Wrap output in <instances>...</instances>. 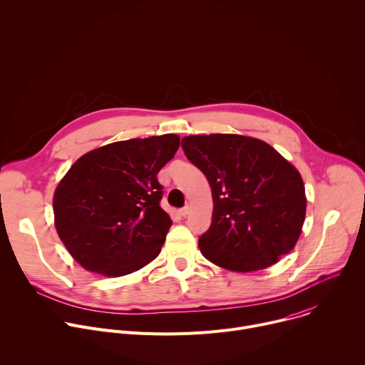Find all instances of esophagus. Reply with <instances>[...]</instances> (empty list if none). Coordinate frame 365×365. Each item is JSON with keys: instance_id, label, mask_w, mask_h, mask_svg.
I'll use <instances>...</instances> for the list:
<instances>
[{"instance_id": "obj_1", "label": "esophagus", "mask_w": 365, "mask_h": 365, "mask_svg": "<svg viewBox=\"0 0 365 365\" xmlns=\"http://www.w3.org/2000/svg\"><path fill=\"white\" fill-rule=\"evenodd\" d=\"M189 211H190V207H189V205H186V206H183L182 210H180V215H182V217H186V215L189 214Z\"/></svg>"}]
</instances>
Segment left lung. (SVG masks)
I'll return each mask as SVG.
<instances>
[{"instance_id":"1","label":"left lung","mask_w":365,"mask_h":365,"mask_svg":"<svg viewBox=\"0 0 365 365\" xmlns=\"http://www.w3.org/2000/svg\"><path fill=\"white\" fill-rule=\"evenodd\" d=\"M182 148L212 190V222L199 238L205 258L247 273L293 250L304 222V185L279 151L238 134L189 135Z\"/></svg>"}]
</instances>
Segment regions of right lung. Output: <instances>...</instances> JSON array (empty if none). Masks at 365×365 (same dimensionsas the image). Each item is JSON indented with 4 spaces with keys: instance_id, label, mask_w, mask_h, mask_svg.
Instances as JSON below:
<instances>
[{
    "instance_id": "add662e5",
    "label": "right lung",
    "mask_w": 365,
    "mask_h": 365,
    "mask_svg": "<svg viewBox=\"0 0 365 365\" xmlns=\"http://www.w3.org/2000/svg\"><path fill=\"white\" fill-rule=\"evenodd\" d=\"M179 145L175 134L131 138L72 165L55 190V227L83 269L120 277L159 255L172 220L160 207L158 173Z\"/></svg>"
}]
</instances>
